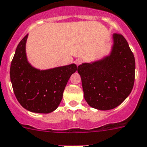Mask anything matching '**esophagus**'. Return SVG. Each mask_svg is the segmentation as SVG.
<instances>
[{
	"label": "esophagus",
	"instance_id": "obj_1",
	"mask_svg": "<svg viewBox=\"0 0 147 147\" xmlns=\"http://www.w3.org/2000/svg\"><path fill=\"white\" fill-rule=\"evenodd\" d=\"M75 63H76V64L77 66H79L80 64H81V63H82V60H81V59H77V60L75 61Z\"/></svg>",
	"mask_w": 147,
	"mask_h": 147
}]
</instances>
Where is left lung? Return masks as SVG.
Returning <instances> with one entry per match:
<instances>
[{"instance_id": "8db88e82", "label": "left lung", "mask_w": 147, "mask_h": 147, "mask_svg": "<svg viewBox=\"0 0 147 147\" xmlns=\"http://www.w3.org/2000/svg\"><path fill=\"white\" fill-rule=\"evenodd\" d=\"M110 55L78 66L84 96L89 105L107 111L115 108L129 96L134 82L135 60L126 39L113 34Z\"/></svg>"}]
</instances>
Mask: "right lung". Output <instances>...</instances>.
Returning <instances> with one entry per match:
<instances>
[{
    "label": "right lung",
    "instance_id": "1",
    "mask_svg": "<svg viewBox=\"0 0 147 147\" xmlns=\"http://www.w3.org/2000/svg\"><path fill=\"white\" fill-rule=\"evenodd\" d=\"M28 34L18 43L10 66V80L21 105L34 113H49L57 108L70 76L77 66L70 64L40 70L32 66L26 55Z\"/></svg>",
    "mask_w": 147,
    "mask_h": 147
}]
</instances>
